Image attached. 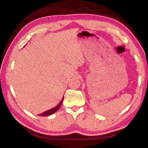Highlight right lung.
<instances>
[{"instance_id": "right-lung-1", "label": "right lung", "mask_w": 148, "mask_h": 148, "mask_svg": "<svg viewBox=\"0 0 148 148\" xmlns=\"http://www.w3.org/2000/svg\"><path fill=\"white\" fill-rule=\"evenodd\" d=\"M63 99H64V97H63V98H62V99L61 100V101L60 102V103L58 105H57V106H56V107L53 108H52V109H50L49 110H47V111L43 112V113H42V114H39L38 116H50V115L54 114L55 112H57V110H59L60 106H61V105L62 104V101H63Z\"/></svg>"}]
</instances>
